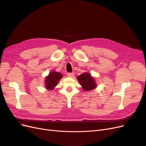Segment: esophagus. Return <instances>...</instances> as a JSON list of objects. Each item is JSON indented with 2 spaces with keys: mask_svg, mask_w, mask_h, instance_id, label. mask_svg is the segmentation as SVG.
<instances>
[{
  "mask_svg": "<svg viewBox=\"0 0 146 146\" xmlns=\"http://www.w3.org/2000/svg\"><path fill=\"white\" fill-rule=\"evenodd\" d=\"M74 73H67L68 77H70V78L73 77V76H74Z\"/></svg>",
  "mask_w": 146,
  "mask_h": 146,
  "instance_id": "34e87169",
  "label": "esophagus"
}]
</instances>
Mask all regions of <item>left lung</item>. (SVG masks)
I'll return each mask as SVG.
<instances>
[{
	"mask_svg": "<svg viewBox=\"0 0 146 146\" xmlns=\"http://www.w3.org/2000/svg\"><path fill=\"white\" fill-rule=\"evenodd\" d=\"M77 79L84 91H91L97 87L95 78L88 72L83 73L78 76Z\"/></svg>",
	"mask_w": 146,
	"mask_h": 146,
	"instance_id": "obj_1",
	"label": "left lung"
}]
</instances>
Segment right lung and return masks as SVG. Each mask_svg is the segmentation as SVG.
Instances as JSON below:
<instances>
[{"mask_svg": "<svg viewBox=\"0 0 146 146\" xmlns=\"http://www.w3.org/2000/svg\"><path fill=\"white\" fill-rule=\"evenodd\" d=\"M62 78V74L60 72L51 71L46 76L45 80V86L47 90H53L58 85V82Z\"/></svg>", "mask_w": 146, "mask_h": 146, "instance_id": "obj_1", "label": "right lung"}]
</instances>
